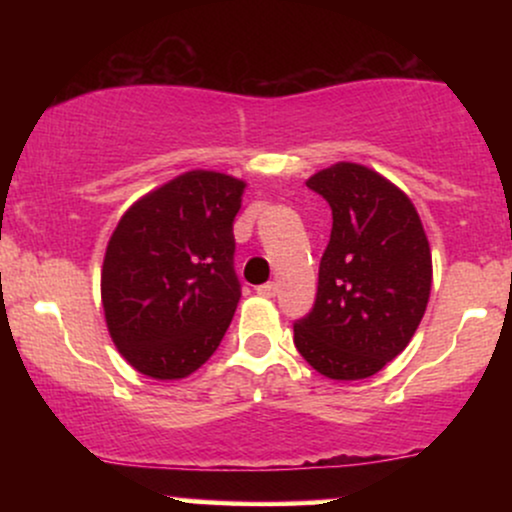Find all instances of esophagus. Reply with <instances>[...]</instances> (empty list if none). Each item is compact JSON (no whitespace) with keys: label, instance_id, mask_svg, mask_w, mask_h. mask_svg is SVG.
Listing matches in <instances>:
<instances>
[{"label":"esophagus","instance_id":"1","mask_svg":"<svg viewBox=\"0 0 512 512\" xmlns=\"http://www.w3.org/2000/svg\"><path fill=\"white\" fill-rule=\"evenodd\" d=\"M257 293H260V296H264V298H274L276 296V284H274V281H267V284L257 286Z\"/></svg>","mask_w":512,"mask_h":512}]
</instances>
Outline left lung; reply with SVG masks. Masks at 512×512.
<instances>
[{"mask_svg": "<svg viewBox=\"0 0 512 512\" xmlns=\"http://www.w3.org/2000/svg\"><path fill=\"white\" fill-rule=\"evenodd\" d=\"M305 185L332 209L317 296L293 344L317 373L363 380L407 349L431 293V248L414 204L375 170L334 163Z\"/></svg>", "mask_w": 512, "mask_h": 512, "instance_id": "8db88e82", "label": "left lung"}]
</instances>
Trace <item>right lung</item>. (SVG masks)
Listing matches in <instances>:
<instances>
[{"mask_svg": "<svg viewBox=\"0 0 512 512\" xmlns=\"http://www.w3.org/2000/svg\"><path fill=\"white\" fill-rule=\"evenodd\" d=\"M245 182L192 170L139 199L105 250L101 296L120 354L178 380L219 349L240 301L233 221Z\"/></svg>", "mask_w": 512, "mask_h": 512, "instance_id": "right-lung-1", "label": "right lung"}]
</instances>
